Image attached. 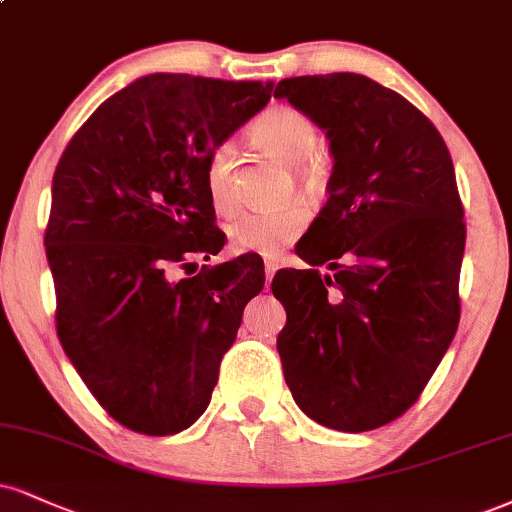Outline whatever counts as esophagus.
<instances>
[{
	"label": "esophagus",
	"mask_w": 512,
	"mask_h": 512,
	"mask_svg": "<svg viewBox=\"0 0 512 512\" xmlns=\"http://www.w3.org/2000/svg\"><path fill=\"white\" fill-rule=\"evenodd\" d=\"M276 269H279V264H276L274 260H267V262H264V279H267V283L274 279Z\"/></svg>",
	"instance_id": "34e87169"
}]
</instances>
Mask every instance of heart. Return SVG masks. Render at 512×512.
<instances>
[{"mask_svg": "<svg viewBox=\"0 0 512 512\" xmlns=\"http://www.w3.org/2000/svg\"><path fill=\"white\" fill-rule=\"evenodd\" d=\"M250 138L260 150L283 164H291L295 181L307 193H317L324 186V164L315 157L322 143V133L310 114L291 104H274L250 123ZM207 190L212 205L221 214L236 212V150L231 143H221L207 162ZM307 226V212L298 202L243 212L231 221L229 238L238 252L276 255L283 245L293 243Z\"/></svg>", "mask_w": 512, "mask_h": 512, "instance_id": "obj_1", "label": "heart"}]
</instances>
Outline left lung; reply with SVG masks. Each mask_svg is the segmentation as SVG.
I'll use <instances>...</instances> for the list:
<instances>
[{
  "instance_id": "1",
  "label": "left lung",
  "mask_w": 512,
  "mask_h": 512,
  "mask_svg": "<svg viewBox=\"0 0 512 512\" xmlns=\"http://www.w3.org/2000/svg\"><path fill=\"white\" fill-rule=\"evenodd\" d=\"M274 97L329 138V200L286 269L283 377L307 417L338 432L398 420L460 322L465 221L451 152L415 104L360 73L283 78ZM329 263L331 277L315 266Z\"/></svg>"
}]
</instances>
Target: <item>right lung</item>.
Here are the masks:
<instances>
[{"label":"right lung","instance_id":"add662e5","mask_svg":"<svg viewBox=\"0 0 512 512\" xmlns=\"http://www.w3.org/2000/svg\"><path fill=\"white\" fill-rule=\"evenodd\" d=\"M272 83L188 73L138 78L95 109L61 155L45 229L57 336L92 396L131 432L169 436L207 410L255 255L174 281L219 252L207 162L272 97Z\"/></svg>","mask_w":512,"mask_h":512}]
</instances>
